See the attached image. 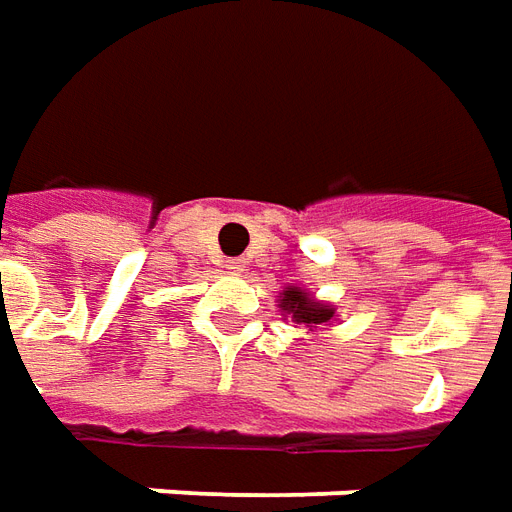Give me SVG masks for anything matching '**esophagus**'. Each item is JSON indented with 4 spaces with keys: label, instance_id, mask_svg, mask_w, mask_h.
<instances>
[{
    "label": "esophagus",
    "instance_id": "obj_1",
    "mask_svg": "<svg viewBox=\"0 0 512 512\" xmlns=\"http://www.w3.org/2000/svg\"><path fill=\"white\" fill-rule=\"evenodd\" d=\"M224 268H227L230 274H244L246 260H241V257H230V260H224Z\"/></svg>",
    "mask_w": 512,
    "mask_h": 512
}]
</instances>
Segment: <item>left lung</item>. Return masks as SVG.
<instances>
[{
  "instance_id": "1",
  "label": "left lung",
  "mask_w": 512,
  "mask_h": 512,
  "mask_svg": "<svg viewBox=\"0 0 512 512\" xmlns=\"http://www.w3.org/2000/svg\"><path fill=\"white\" fill-rule=\"evenodd\" d=\"M280 310L282 316H288L293 324H302V327H321V324H327L332 316H335V307L324 305V302H318L313 293L302 291V288H296V285H288L280 296Z\"/></svg>"
}]
</instances>
